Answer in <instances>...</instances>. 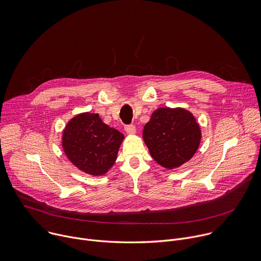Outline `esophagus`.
Wrapping results in <instances>:
<instances>
[{
	"label": "esophagus",
	"mask_w": 261,
	"mask_h": 261,
	"mask_svg": "<svg viewBox=\"0 0 261 261\" xmlns=\"http://www.w3.org/2000/svg\"><path fill=\"white\" fill-rule=\"evenodd\" d=\"M124 130H125L126 134H128V135H135V134H136V126L133 125V124L125 125Z\"/></svg>",
	"instance_id": "esophagus-1"
}]
</instances>
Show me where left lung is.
<instances>
[{
	"label": "left lung",
	"instance_id": "8db88e82",
	"mask_svg": "<svg viewBox=\"0 0 261 261\" xmlns=\"http://www.w3.org/2000/svg\"><path fill=\"white\" fill-rule=\"evenodd\" d=\"M143 140L152 159L167 170L189 162L196 153L201 130L193 114L184 108H159L143 130Z\"/></svg>",
	"mask_w": 261,
	"mask_h": 261
}]
</instances>
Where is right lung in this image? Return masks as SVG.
Returning a JSON list of instances; mask_svg holds the SVG:
<instances>
[{
    "instance_id": "1",
    "label": "right lung",
    "mask_w": 261,
    "mask_h": 261,
    "mask_svg": "<svg viewBox=\"0 0 261 261\" xmlns=\"http://www.w3.org/2000/svg\"><path fill=\"white\" fill-rule=\"evenodd\" d=\"M122 133L103 123L97 113L83 112L69 120L62 146L69 161L90 176H103L114 166Z\"/></svg>"
}]
</instances>
